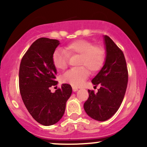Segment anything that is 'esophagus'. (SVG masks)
<instances>
[{"instance_id":"obj_1","label":"esophagus","mask_w":147,"mask_h":147,"mask_svg":"<svg viewBox=\"0 0 147 147\" xmlns=\"http://www.w3.org/2000/svg\"><path fill=\"white\" fill-rule=\"evenodd\" d=\"M72 90L74 91V92H77V90H78V88H76V87H72Z\"/></svg>"}]
</instances>
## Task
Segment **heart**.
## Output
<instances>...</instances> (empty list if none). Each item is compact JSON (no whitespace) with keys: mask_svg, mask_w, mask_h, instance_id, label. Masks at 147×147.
Segmentation results:
<instances>
[{"mask_svg":"<svg viewBox=\"0 0 147 147\" xmlns=\"http://www.w3.org/2000/svg\"><path fill=\"white\" fill-rule=\"evenodd\" d=\"M79 55V68L70 69L62 75L61 80L74 87L82 86L90 72H97L102 68L105 60L103 48L95 46L92 42L79 39L65 46L64 50L57 49L52 55V63L57 70H64L68 65V56ZM87 68L86 69L85 67Z\"/></svg>","mask_w":147,"mask_h":147,"instance_id":"b5f03b06","label":"heart"}]
</instances>
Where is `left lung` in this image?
Returning a JSON list of instances; mask_svg holds the SVG:
<instances>
[{"mask_svg":"<svg viewBox=\"0 0 147 147\" xmlns=\"http://www.w3.org/2000/svg\"><path fill=\"white\" fill-rule=\"evenodd\" d=\"M106 49L104 64L92 79V83L101 86L98 92L88 90L89 97L84 108L88 115L104 122L117 112L122 104L128 84V70L124 54L109 36H104Z\"/></svg>","mask_w":147,"mask_h":147,"instance_id":"left-lung-1","label":"left lung"}]
</instances>
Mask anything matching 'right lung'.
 Returning a JSON list of instances; mask_svg holds the SVG:
<instances>
[{"label":"right lung","instance_id":"right-lung-1","mask_svg":"<svg viewBox=\"0 0 147 147\" xmlns=\"http://www.w3.org/2000/svg\"><path fill=\"white\" fill-rule=\"evenodd\" d=\"M59 44L57 39L38 38L25 52L20 65L19 88L23 102L34 119L44 126L53 125L61 119L72 91L68 84H62L61 88L55 92L50 90L58 84L52 55Z\"/></svg>","mask_w":147,"mask_h":147}]
</instances>
